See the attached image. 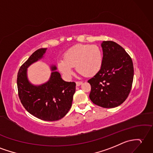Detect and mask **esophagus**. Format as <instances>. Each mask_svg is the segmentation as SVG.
Returning <instances> with one entry per match:
<instances>
[{"label":"esophagus","mask_w":153,"mask_h":153,"mask_svg":"<svg viewBox=\"0 0 153 153\" xmlns=\"http://www.w3.org/2000/svg\"><path fill=\"white\" fill-rule=\"evenodd\" d=\"M76 85L77 86H79V85H81V84H82V81H76Z\"/></svg>","instance_id":"obj_1"}]
</instances>
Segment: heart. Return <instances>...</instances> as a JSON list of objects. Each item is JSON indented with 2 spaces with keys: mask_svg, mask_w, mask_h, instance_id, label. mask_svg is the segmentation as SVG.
I'll return each instance as SVG.
<instances>
[{
  "mask_svg": "<svg viewBox=\"0 0 153 153\" xmlns=\"http://www.w3.org/2000/svg\"><path fill=\"white\" fill-rule=\"evenodd\" d=\"M103 55L100 48L96 45L78 44L67 50L64 59H59V70L67 77L73 74V67L85 77L96 75L102 68Z\"/></svg>",
  "mask_w": 153,
  "mask_h": 153,
  "instance_id": "1",
  "label": "heart"
}]
</instances>
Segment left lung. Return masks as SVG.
<instances>
[{
	"mask_svg": "<svg viewBox=\"0 0 153 153\" xmlns=\"http://www.w3.org/2000/svg\"><path fill=\"white\" fill-rule=\"evenodd\" d=\"M102 48V68L88 80L91 86L89 98L100 107L115 108L126 100L132 88V60L125 49L115 42L104 41Z\"/></svg>",
	"mask_w": 153,
	"mask_h": 153,
	"instance_id": "left-lung-1",
	"label": "left lung"
}]
</instances>
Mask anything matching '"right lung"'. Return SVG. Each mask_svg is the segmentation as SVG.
<instances>
[{
    "mask_svg": "<svg viewBox=\"0 0 153 153\" xmlns=\"http://www.w3.org/2000/svg\"><path fill=\"white\" fill-rule=\"evenodd\" d=\"M39 49L24 62L17 74V85L21 104L27 111L41 120L55 121L65 117L68 112L76 92L75 82H66L58 72L52 67L50 79L40 86H34L27 80V68L32 63L37 61L46 51Z\"/></svg>",
    "mask_w": 153,
    "mask_h": 153,
    "instance_id": "right-lung-1",
    "label": "right lung"
}]
</instances>
